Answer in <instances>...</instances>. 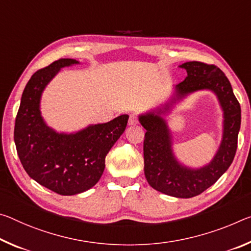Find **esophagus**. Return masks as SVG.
Instances as JSON below:
<instances>
[{"instance_id": "esophagus-1", "label": "esophagus", "mask_w": 251, "mask_h": 251, "mask_svg": "<svg viewBox=\"0 0 251 251\" xmlns=\"http://www.w3.org/2000/svg\"><path fill=\"white\" fill-rule=\"evenodd\" d=\"M138 123V117L136 114H130L128 119V125H136Z\"/></svg>"}]
</instances>
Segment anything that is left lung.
Segmentation results:
<instances>
[{"label": "left lung", "instance_id": "left-lung-1", "mask_svg": "<svg viewBox=\"0 0 251 251\" xmlns=\"http://www.w3.org/2000/svg\"><path fill=\"white\" fill-rule=\"evenodd\" d=\"M180 67L186 70L188 77L176 86V97L164 109L141 115L140 123L146 129L144 173L149 184L168 196L188 199L210 188L231 165L237 151L241 109L230 81L217 66L189 61ZM204 89L217 95L224 110V135L213 161L203 168L190 169L178 163L174 156L169 130L160 115L167 112L172 103L186 94Z\"/></svg>", "mask_w": 251, "mask_h": 251}]
</instances>
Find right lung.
<instances>
[{"label":"right lung","mask_w":251,"mask_h":251,"mask_svg":"<svg viewBox=\"0 0 251 251\" xmlns=\"http://www.w3.org/2000/svg\"><path fill=\"white\" fill-rule=\"evenodd\" d=\"M79 63L59 59L35 73L23 90L15 118L14 142L25 172L39 184L61 196H74L96 184L105 170V158L121 137L128 115L74 134L57 133L43 121L40 99L43 89L63 67Z\"/></svg>","instance_id":"add662e5"}]
</instances>
